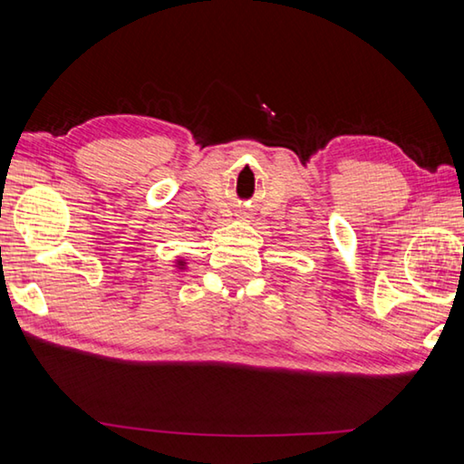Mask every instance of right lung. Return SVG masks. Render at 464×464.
I'll list each match as a JSON object with an SVG mask.
<instances>
[{
	"mask_svg": "<svg viewBox=\"0 0 464 464\" xmlns=\"http://www.w3.org/2000/svg\"><path fill=\"white\" fill-rule=\"evenodd\" d=\"M178 264H179V266H184V262H178Z\"/></svg>",
	"mask_w": 464,
	"mask_h": 464,
	"instance_id": "right-lung-1",
	"label": "right lung"
}]
</instances>
